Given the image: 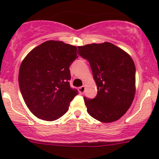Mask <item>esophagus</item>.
Wrapping results in <instances>:
<instances>
[{"label":"esophagus","mask_w":159,"mask_h":159,"mask_svg":"<svg viewBox=\"0 0 159 159\" xmlns=\"http://www.w3.org/2000/svg\"><path fill=\"white\" fill-rule=\"evenodd\" d=\"M84 90H85V87H84V86H81V87L78 88V91H79L80 94H83L84 91Z\"/></svg>","instance_id":"1"}]
</instances>
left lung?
I'll use <instances>...</instances> for the list:
<instances>
[{"mask_svg": "<svg viewBox=\"0 0 159 159\" xmlns=\"http://www.w3.org/2000/svg\"><path fill=\"white\" fill-rule=\"evenodd\" d=\"M79 55L89 62L98 93L84 97L87 111L102 122L119 119L131 106L135 92V66L131 57L111 43L78 47Z\"/></svg>", "mask_w": 159, "mask_h": 159, "instance_id": "1", "label": "left lung"}]
</instances>
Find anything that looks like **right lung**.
Masks as SVG:
<instances>
[{"instance_id":"add662e5","label":"right lung","mask_w":159,"mask_h":159,"mask_svg":"<svg viewBox=\"0 0 159 159\" xmlns=\"http://www.w3.org/2000/svg\"><path fill=\"white\" fill-rule=\"evenodd\" d=\"M77 48L62 41H48L28 53L19 70V87L29 110L45 121H54L68 111L78 94L70 86L69 67Z\"/></svg>"}]
</instances>
